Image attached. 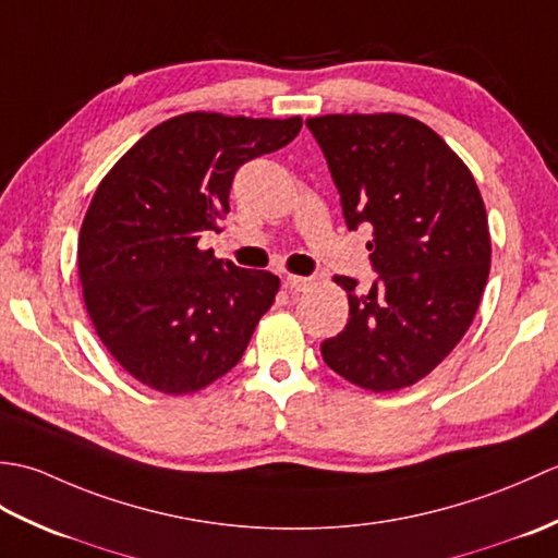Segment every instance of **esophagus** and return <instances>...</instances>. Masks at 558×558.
I'll list each match as a JSON object with an SVG mask.
<instances>
[{"mask_svg": "<svg viewBox=\"0 0 558 558\" xmlns=\"http://www.w3.org/2000/svg\"><path fill=\"white\" fill-rule=\"evenodd\" d=\"M286 288L292 292H306L314 288V278H304V276H288L286 278Z\"/></svg>", "mask_w": 558, "mask_h": 558, "instance_id": "34e87169", "label": "esophagus"}]
</instances>
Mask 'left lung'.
Instances as JSON below:
<instances>
[{
  "mask_svg": "<svg viewBox=\"0 0 558 558\" xmlns=\"http://www.w3.org/2000/svg\"><path fill=\"white\" fill-rule=\"evenodd\" d=\"M338 186L348 230L369 222L378 280L345 288L350 318L322 342L324 362L350 384L386 393L441 364L477 314L492 240L475 177L434 129L408 114L306 120Z\"/></svg>",
  "mask_w": 558,
  "mask_h": 558,
  "instance_id": "1",
  "label": "left lung"
}]
</instances>
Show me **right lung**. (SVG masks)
<instances>
[{
    "label": "right lung",
    "instance_id": "obj_1",
    "mask_svg": "<svg viewBox=\"0 0 558 558\" xmlns=\"http://www.w3.org/2000/svg\"><path fill=\"white\" fill-rule=\"evenodd\" d=\"M300 129L302 117L186 112L153 126L98 184L78 234L83 302L136 381L186 396L242 360L280 280L216 258L198 240L220 230L234 172Z\"/></svg>",
    "mask_w": 558,
    "mask_h": 558
}]
</instances>
